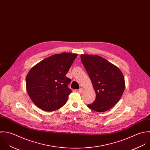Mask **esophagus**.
Segmentation results:
<instances>
[{"instance_id": "esophagus-1", "label": "esophagus", "mask_w": 150, "mask_h": 150, "mask_svg": "<svg viewBox=\"0 0 150 150\" xmlns=\"http://www.w3.org/2000/svg\"><path fill=\"white\" fill-rule=\"evenodd\" d=\"M83 91H84V89H83V88H80L79 90V92L80 93H82L83 92Z\"/></svg>"}]
</instances>
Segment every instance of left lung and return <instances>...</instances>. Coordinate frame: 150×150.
<instances>
[{
    "label": "left lung",
    "mask_w": 150,
    "mask_h": 150,
    "mask_svg": "<svg viewBox=\"0 0 150 150\" xmlns=\"http://www.w3.org/2000/svg\"><path fill=\"white\" fill-rule=\"evenodd\" d=\"M80 57L96 94V100L88 107L98 112L110 109L124 92L125 82L122 71L100 56L81 54Z\"/></svg>",
    "instance_id": "left-lung-1"
}]
</instances>
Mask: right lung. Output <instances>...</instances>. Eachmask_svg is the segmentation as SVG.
<instances>
[{"label": "right lung", "mask_w": 150, "mask_h": 150, "mask_svg": "<svg viewBox=\"0 0 150 150\" xmlns=\"http://www.w3.org/2000/svg\"><path fill=\"white\" fill-rule=\"evenodd\" d=\"M77 54L63 52L34 66L26 77V89L34 104L45 111H54L67 102L71 90L66 76Z\"/></svg>", "instance_id": "right-lung-1"}]
</instances>
